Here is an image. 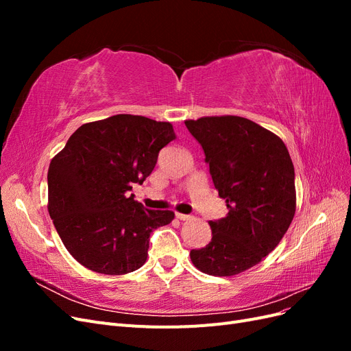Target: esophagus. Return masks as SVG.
<instances>
[{"label": "esophagus", "mask_w": 351, "mask_h": 351, "mask_svg": "<svg viewBox=\"0 0 351 351\" xmlns=\"http://www.w3.org/2000/svg\"><path fill=\"white\" fill-rule=\"evenodd\" d=\"M176 217L180 219V221H189L192 219V215H186V214H180V212H176Z\"/></svg>", "instance_id": "34e87169"}]
</instances>
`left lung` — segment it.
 <instances>
[{
  "label": "left lung",
  "mask_w": 351,
  "mask_h": 351,
  "mask_svg": "<svg viewBox=\"0 0 351 351\" xmlns=\"http://www.w3.org/2000/svg\"><path fill=\"white\" fill-rule=\"evenodd\" d=\"M205 152L228 214L209 221L212 240L190 252L195 267L232 277L258 265L278 246L295 214L294 167L277 134L237 115L186 120Z\"/></svg>",
  "instance_id": "1"
}]
</instances>
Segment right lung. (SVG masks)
Here are the masks:
<instances>
[{
  "mask_svg": "<svg viewBox=\"0 0 351 351\" xmlns=\"http://www.w3.org/2000/svg\"><path fill=\"white\" fill-rule=\"evenodd\" d=\"M176 139L171 123L117 114L80 125L48 168V210L61 241L84 268L123 275L146 262L151 232L174 219L129 196Z\"/></svg>",
  "mask_w": 351,
  "mask_h": 351,
  "instance_id": "right-lung-1",
  "label": "right lung"
}]
</instances>
